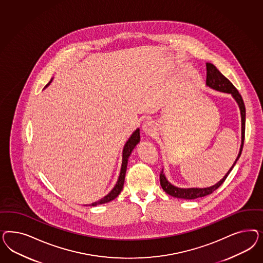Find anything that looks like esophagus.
Wrapping results in <instances>:
<instances>
[{"instance_id": "34e87169", "label": "esophagus", "mask_w": 263, "mask_h": 263, "mask_svg": "<svg viewBox=\"0 0 263 263\" xmlns=\"http://www.w3.org/2000/svg\"><path fill=\"white\" fill-rule=\"evenodd\" d=\"M143 133L145 135L152 136L155 133V130H156V126L154 124V122L152 120H146L143 123Z\"/></svg>"}]
</instances>
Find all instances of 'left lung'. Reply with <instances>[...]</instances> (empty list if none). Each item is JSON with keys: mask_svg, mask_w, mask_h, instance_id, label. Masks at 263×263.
<instances>
[{"mask_svg": "<svg viewBox=\"0 0 263 263\" xmlns=\"http://www.w3.org/2000/svg\"><path fill=\"white\" fill-rule=\"evenodd\" d=\"M206 86L209 88H213L216 90L222 91V92H227V93H231L232 97L235 99V101L237 102L240 109V114H241V146H240V152L238 153V156L235 160V162L233 163L232 167L230 168V171L226 174L223 178L218 182V183L211 186V187H207V188H178L175 187L173 184L170 183L167 181V178L165 175L163 174V170L160 173V184L163 188V190L168 194L172 197H175L177 199H194L201 198V197H205L207 195L212 194L215 191L216 189H218L223 181L226 180V178L228 177V175H230L231 170L234 167V165L236 164L237 160L239 159L241 152L243 149V144H244V139H245V121H246V109H245V104L242 99V96L239 93L238 90L236 88L232 85L231 81L227 79L221 72L217 69L214 64L206 63Z\"/></svg>", "mask_w": 263, "mask_h": 263, "instance_id": "left-lung-1", "label": "left lung"}]
</instances>
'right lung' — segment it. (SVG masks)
I'll list each match as a JSON object with an SVG mask.
<instances>
[{"label": "right lung", "mask_w": 263, "mask_h": 263, "mask_svg": "<svg viewBox=\"0 0 263 263\" xmlns=\"http://www.w3.org/2000/svg\"><path fill=\"white\" fill-rule=\"evenodd\" d=\"M51 83V82H50ZM49 83V84H50ZM48 84V85H49ZM47 85V86H48ZM46 86V87H47ZM140 142V129L138 128L135 132L131 135V137L128 139L127 142L125 143L124 147H123V152H122V164H121V168H120V176L118 179V182L115 185V187L107 196H105L99 200H97L96 202L89 204L90 206H96L98 204H102V203H106L109 202L112 199H116L120 194V192L123 188V184H124V179H125V173H126V168H127V162L128 158L131 154V152H133V149L135 148L136 145Z\"/></svg>", "instance_id": "1"}]
</instances>
